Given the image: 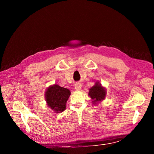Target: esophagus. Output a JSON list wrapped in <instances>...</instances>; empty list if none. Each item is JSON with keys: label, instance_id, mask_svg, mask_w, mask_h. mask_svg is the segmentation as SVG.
<instances>
[{"label": "esophagus", "instance_id": "34e87169", "mask_svg": "<svg viewBox=\"0 0 154 154\" xmlns=\"http://www.w3.org/2000/svg\"><path fill=\"white\" fill-rule=\"evenodd\" d=\"M74 88H75L76 91H80L81 88H82V85L80 84V83H77L76 84H75V85H74Z\"/></svg>", "mask_w": 154, "mask_h": 154}]
</instances>
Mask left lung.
I'll return each instance as SVG.
<instances>
[{"label":"left lung","mask_w":154,"mask_h":154,"mask_svg":"<svg viewBox=\"0 0 154 154\" xmlns=\"http://www.w3.org/2000/svg\"><path fill=\"white\" fill-rule=\"evenodd\" d=\"M88 95L91 98L93 105H98L101 101L105 99L106 89L101 85L99 81H97L94 85L89 88Z\"/></svg>","instance_id":"left-lung-1"}]
</instances>
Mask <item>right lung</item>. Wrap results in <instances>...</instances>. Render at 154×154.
Here are the masks:
<instances>
[{
	"label": "right lung",
	"mask_w": 154,
	"mask_h": 154,
	"mask_svg": "<svg viewBox=\"0 0 154 154\" xmlns=\"http://www.w3.org/2000/svg\"><path fill=\"white\" fill-rule=\"evenodd\" d=\"M71 95L68 88L57 84L50 85L45 91V100L49 108L55 113H60L66 109V103Z\"/></svg>",
	"instance_id": "add662e5"
}]
</instances>
